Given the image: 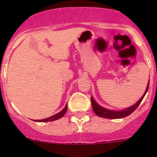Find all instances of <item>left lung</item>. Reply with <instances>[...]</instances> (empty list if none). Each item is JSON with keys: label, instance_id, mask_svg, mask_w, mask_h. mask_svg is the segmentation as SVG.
I'll return each instance as SVG.
<instances>
[{"label": "left lung", "instance_id": "1", "mask_svg": "<svg viewBox=\"0 0 157 157\" xmlns=\"http://www.w3.org/2000/svg\"><path fill=\"white\" fill-rule=\"evenodd\" d=\"M149 84H150V81H149L148 85H147L146 91H145L144 94L143 95L141 98L134 104L132 106L129 107V108L125 109L124 110L122 111H113V110H109V109H105L103 107L100 106L99 105H98L96 103V101L94 100V99L93 98V96H91V102H92V106H93V112L98 115V116L101 117V118H109V119H117V118H122L124 117H127L129 115H131L133 112H134L136 109L138 107V105H140L141 101L143 100L145 94L147 93V90L149 88Z\"/></svg>", "mask_w": 157, "mask_h": 157}]
</instances>
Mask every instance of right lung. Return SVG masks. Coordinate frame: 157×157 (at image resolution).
Listing matches in <instances>:
<instances>
[{
  "label": "right lung",
  "instance_id": "obj_1",
  "mask_svg": "<svg viewBox=\"0 0 157 157\" xmlns=\"http://www.w3.org/2000/svg\"><path fill=\"white\" fill-rule=\"evenodd\" d=\"M67 109V105H66V106L64 107L62 110L60 112H58V114H55V115H52V116L49 117V118H45V119H42V120H36V121H39V122H48V121H53L55 120H58L59 118H61V117H63L64 115V114L66 113Z\"/></svg>",
  "mask_w": 157,
  "mask_h": 157
}]
</instances>
